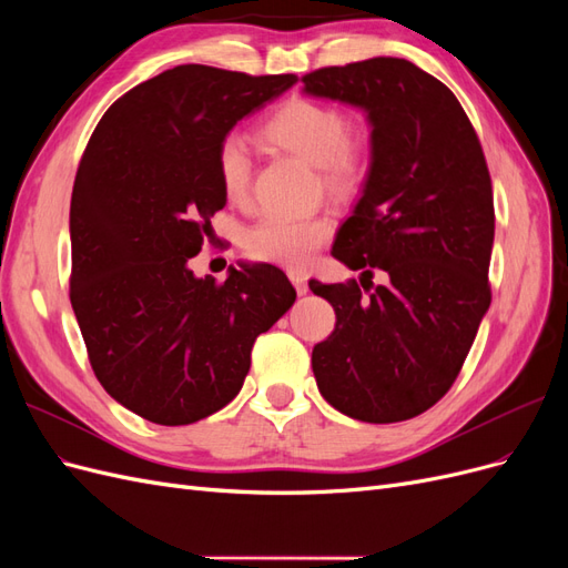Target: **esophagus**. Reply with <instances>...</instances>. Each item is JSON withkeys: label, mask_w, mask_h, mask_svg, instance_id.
Masks as SVG:
<instances>
[{"label": "esophagus", "mask_w": 568, "mask_h": 568, "mask_svg": "<svg viewBox=\"0 0 568 568\" xmlns=\"http://www.w3.org/2000/svg\"><path fill=\"white\" fill-rule=\"evenodd\" d=\"M288 277H291V282H294V286H296V291H298V296H305V294H307V280H305V274H301V272H288Z\"/></svg>", "instance_id": "34e87169"}]
</instances>
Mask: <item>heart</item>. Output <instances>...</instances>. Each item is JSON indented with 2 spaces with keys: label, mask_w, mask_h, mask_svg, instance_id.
Instances as JSON below:
<instances>
[{
  "label": "heart",
  "mask_w": 568,
  "mask_h": 568,
  "mask_svg": "<svg viewBox=\"0 0 568 568\" xmlns=\"http://www.w3.org/2000/svg\"><path fill=\"white\" fill-rule=\"evenodd\" d=\"M261 140L320 168L324 186L334 196H351L365 173L363 142L348 132V120L336 106L313 99H291L261 128ZM217 178L232 203H244L251 186V156L239 140H225L217 149ZM329 217L270 215L246 232V251L274 265L303 270L315 251L329 242Z\"/></svg>",
  "instance_id": "1"
}]
</instances>
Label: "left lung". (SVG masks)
Instances as JSON below:
<instances>
[{"mask_svg":"<svg viewBox=\"0 0 568 568\" xmlns=\"http://www.w3.org/2000/svg\"><path fill=\"white\" fill-rule=\"evenodd\" d=\"M303 94L365 113L367 178L332 255L388 280L369 296L355 282L311 280L336 313L313 348L317 388L346 417L405 422L448 393L488 313L495 211L484 151L457 97L407 59L322 68L303 78Z\"/></svg>","mask_w":568,"mask_h":568,"instance_id":"1","label":"left lung"}]
</instances>
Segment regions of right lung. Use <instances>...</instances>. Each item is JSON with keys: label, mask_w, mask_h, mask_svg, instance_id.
I'll return each mask as SVG.
<instances>
[{"label": "right lung", "mask_w": 568, "mask_h": 568, "mask_svg": "<svg viewBox=\"0 0 568 568\" xmlns=\"http://www.w3.org/2000/svg\"><path fill=\"white\" fill-rule=\"evenodd\" d=\"M296 75L178 65L99 120L71 199V303L99 384L153 424L184 426L236 398L257 334L296 301L267 263L196 277L189 261L227 196L217 149Z\"/></svg>", "instance_id": "add662e5"}]
</instances>
